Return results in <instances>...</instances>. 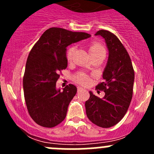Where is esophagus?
Masks as SVG:
<instances>
[{"label":"esophagus","instance_id":"esophagus-1","mask_svg":"<svg viewBox=\"0 0 154 154\" xmlns=\"http://www.w3.org/2000/svg\"><path fill=\"white\" fill-rule=\"evenodd\" d=\"M82 89H83V88H82V87H77V91H81Z\"/></svg>","mask_w":154,"mask_h":154}]
</instances>
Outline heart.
Wrapping results in <instances>:
<instances>
[{
  "label": "heart",
  "mask_w": 154,
  "mask_h": 154,
  "mask_svg": "<svg viewBox=\"0 0 154 154\" xmlns=\"http://www.w3.org/2000/svg\"><path fill=\"white\" fill-rule=\"evenodd\" d=\"M76 50V47L74 45L69 46L66 50V59L68 62H70L72 60L73 54ZM88 51L91 57L100 54L101 53H105V49L100 43L98 42H92L88 45ZM74 80L77 83L80 85H88L90 83V77L84 74H77L74 77Z\"/></svg>",
  "instance_id": "obj_1"
}]
</instances>
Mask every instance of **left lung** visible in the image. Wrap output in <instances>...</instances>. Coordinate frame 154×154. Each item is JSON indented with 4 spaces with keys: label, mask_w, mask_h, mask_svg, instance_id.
<instances>
[{
    "label": "left lung",
    "mask_w": 154,
    "mask_h": 154,
    "mask_svg": "<svg viewBox=\"0 0 154 154\" xmlns=\"http://www.w3.org/2000/svg\"><path fill=\"white\" fill-rule=\"evenodd\" d=\"M105 39L109 50L107 65L103 74L104 81L96 88L105 92L103 98L89 91L85 103L88 119L98 127L109 128L117 125L125 116L131 102L134 70L127 50L112 32L106 29L95 34Z\"/></svg>",
    "instance_id": "1"
}]
</instances>
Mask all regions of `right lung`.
Masks as SVG:
<instances>
[{
  "instance_id": "add662e5",
  "label": "right lung",
  "mask_w": 154,
  "mask_h": 154,
  "mask_svg": "<svg viewBox=\"0 0 154 154\" xmlns=\"http://www.w3.org/2000/svg\"><path fill=\"white\" fill-rule=\"evenodd\" d=\"M86 32L51 27L33 45L23 78L24 99L29 115L37 125L56 127L65 119L77 87L69 84L63 91L56 88L62 70L67 68L66 47L89 38Z\"/></svg>"
}]
</instances>
